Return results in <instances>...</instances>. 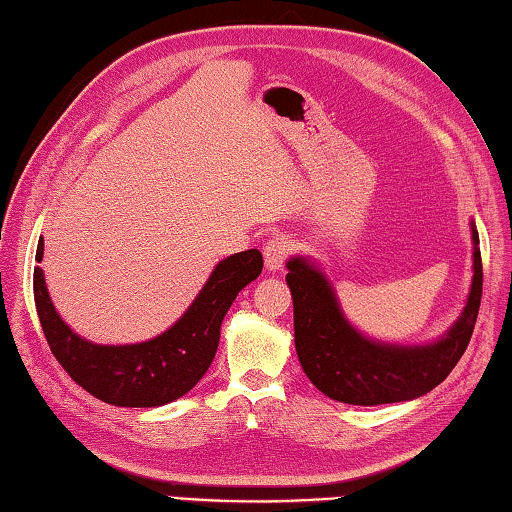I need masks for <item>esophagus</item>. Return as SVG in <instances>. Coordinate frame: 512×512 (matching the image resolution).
<instances>
[{
    "mask_svg": "<svg viewBox=\"0 0 512 512\" xmlns=\"http://www.w3.org/2000/svg\"><path fill=\"white\" fill-rule=\"evenodd\" d=\"M294 252V243H291L289 236H274L271 241L265 243L263 256H265V267L269 271H276L285 265V260Z\"/></svg>",
    "mask_w": 512,
    "mask_h": 512,
    "instance_id": "1",
    "label": "esophagus"
}]
</instances>
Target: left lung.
Wrapping results in <instances>:
<instances>
[{"instance_id":"8db88e82","label":"left lung","mask_w":512,"mask_h":512,"mask_svg":"<svg viewBox=\"0 0 512 512\" xmlns=\"http://www.w3.org/2000/svg\"><path fill=\"white\" fill-rule=\"evenodd\" d=\"M473 283L455 325L431 344L371 340L344 318L329 278L309 258H289L287 285L294 298V336L302 371L318 391L344 404H391L433 391L471 342L482 302V254L475 223Z\"/></svg>"}]
</instances>
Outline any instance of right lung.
Returning <instances> with one entry per match:
<instances>
[{
	"label": "right lung",
	"mask_w": 512,
	"mask_h": 512,
	"mask_svg": "<svg viewBox=\"0 0 512 512\" xmlns=\"http://www.w3.org/2000/svg\"><path fill=\"white\" fill-rule=\"evenodd\" d=\"M41 258L44 238L37 245V263ZM260 271L263 254L258 249L227 256L168 331L137 344H95L77 336L52 305L41 267H35L33 291L52 356L70 378L103 402L145 409L179 400L203 378L216 356L227 309Z\"/></svg>",
	"instance_id": "add662e5"
}]
</instances>
